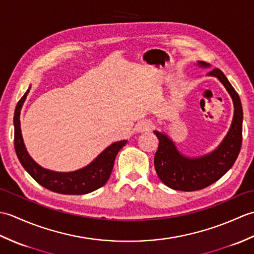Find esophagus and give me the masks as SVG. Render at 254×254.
Wrapping results in <instances>:
<instances>
[{"label": "esophagus", "instance_id": "34e87169", "mask_svg": "<svg viewBox=\"0 0 254 254\" xmlns=\"http://www.w3.org/2000/svg\"><path fill=\"white\" fill-rule=\"evenodd\" d=\"M153 127H154V123L152 121H150V120H142L136 124L135 130L137 132H145V131L152 130Z\"/></svg>", "mask_w": 254, "mask_h": 254}]
</instances>
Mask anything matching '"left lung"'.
<instances>
[{"mask_svg":"<svg viewBox=\"0 0 254 254\" xmlns=\"http://www.w3.org/2000/svg\"><path fill=\"white\" fill-rule=\"evenodd\" d=\"M198 66L207 67L208 65L199 61ZM207 75L217 77L233 99L235 108L233 122L219 146L212 153L196 158L183 156L166 134L154 131L159 139L154 158L156 172L159 179L174 190L190 192L210 186L233 167L240 152L244 112L239 95L219 68L212 69Z\"/></svg>","mask_w":254,"mask_h":254,"instance_id":"8db88e82","label":"left lung"}]
</instances>
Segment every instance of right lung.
<instances>
[{
    "mask_svg": "<svg viewBox=\"0 0 254 254\" xmlns=\"http://www.w3.org/2000/svg\"><path fill=\"white\" fill-rule=\"evenodd\" d=\"M29 89L30 87L18 101L14 115L15 150L25 170L40 186L48 189V190L61 194L79 195V194L90 193L101 188L102 186H105L111 175L118 152L127 143V141L123 139V141L111 144L100 155L97 156L96 159L91 161L88 166L76 171L56 172L42 168L27 153L23 136H21L19 116L21 107H23L26 97L29 93Z\"/></svg>",
    "mask_w": 254,
    "mask_h": 254,
    "instance_id": "add662e5",
    "label": "right lung"
}]
</instances>
